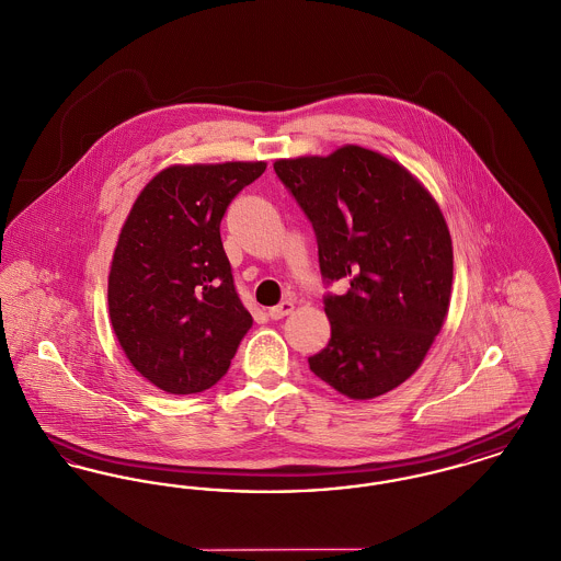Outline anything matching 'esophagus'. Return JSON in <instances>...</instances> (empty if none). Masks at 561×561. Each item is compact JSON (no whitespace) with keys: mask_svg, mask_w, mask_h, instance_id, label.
Instances as JSON below:
<instances>
[{"mask_svg":"<svg viewBox=\"0 0 561 561\" xmlns=\"http://www.w3.org/2000/svg\"><path fill=\"white\" fill-rule=\"evenodd\" d=\"M293 309H295V302L286 299V301H282L279 305L271 307V309H268V316H271L273 320H282V318L290 316V313H293Z\"/></svg>","mask_w":561,"mask_h":561,"instance_id":"1","label":"esophagus"}]
</instances>
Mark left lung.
I'll list each match as a JSON object with an SVG mask.
<instances>
[{"instance_id": "8db88e82", "label": "left lung", "mask_w": 561, "mask_h": 561, "mask_svg": "<svg viewBox=\"0 0 561 561\" xmlns=\"http://www.w3.org/2000/svg\"><path fill=\"white\" fill-rule=\"evenodd\" d=\"M273 169L313 226L322 277L350 282L324 299L331 340L309 369L356 401L403 385L450 305L453 239L439 205L405 167L358 145Z\"/></svg>"}]
</instances>
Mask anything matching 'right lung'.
Instances as JSON below:
<instances>
[{"label": "right lung", "mask_w": 561, "mask_h": 561, "mask_svg": "<svg viewBox=\"0 0 561 561\" xmlns=\"http://www.w3.org/2000/svg\"><path fill=\"white\" fill-rule=\"evenodd\" d=\"M266 162L173 164L134 201L108 271V316L131 367L153 387H214L252 327L219 224Z\"/></svg>", "instance_id": "obj_1"}]
</instances>
